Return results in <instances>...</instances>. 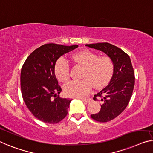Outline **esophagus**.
Masks as SVG:
<instances>
[{
  "mask_svg": "<svg viewBox=\"0 0 153 153\" xmlns=\"http://www.w3.org/2000/svg\"><path fill=\"white\" fill-rule=\"evenodd\" d=\"M82 101H84V102H90L91 101V98H89V97H88V98H80Z\"/></svg>",
  "mask_w": 153,
  "mask_h": 153,
  "instance_id": "obj_1",
  "label": "esophagus"
}]
</instances>
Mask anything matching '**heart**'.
Returning a JSON list of instances; mask_svg holds the SVG:
<instances>
[{
  "label": "heart",
  "instance_id": "heart-1",
  "mask_svg": "<svg viewBox=\"0 0 153 153\" xmlns=\"http://www.w3.org/2000/svg\"><path fill=\"white\" fill-rule=\"evenodd\" d=\"M72 60L84 67L79 81H71L64 86V92L68 97H83L90 93L93 85L100 88L105 86L113 77L115 64L110 56H100L89 50H83L72 56ZM55 74L62 82L69 80L70 65L65 58H60L55 65Z\"/></svg>",
  "mask_w": 153,
  "mask_h": 153
}]
</instances>
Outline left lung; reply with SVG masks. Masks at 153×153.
Segmentation results:
<instances>
[{
  "instance_id": "1",
  "label": "left lung",
  "mask_w": 153,
  "mask_h": 153,
  "mask_svg": "<svg viewBox=\"0 0 153 153\" xmlns=\"http://www.w3.org/2000/svg\"><path fill=\"white\" fill-rule=\"evenodd\" d=\"M100 50L113 59L115 69L113 77L105 88L94 95L93 100L102 102L97 113L91 115L97 122H106L122 113L128 104L135 85V74L128 55L119 47L108 42L86 45Z\"/></svg>"
}]
</instances>
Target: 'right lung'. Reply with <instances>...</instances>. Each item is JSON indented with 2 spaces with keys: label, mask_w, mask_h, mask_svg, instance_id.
I'll return each mask as SVG.
<instances>
[{
  "label": "right lung",
  "mask_w": 153,
  "mask_h": 153,
  "mask_svg": "<svg viewBox=\"0 0 153 153\" xmlns=\"http://www.w3.org/2000/svg\"><path fill=\"white\" fill-rule=\"evenodd\" d=\"M77 47L54 43L43 45L34 50L22 65L20 73L22 98L34 117L43 122L56 124L67 115L71 100L57 95L62 88L54 68L60 56Z\"/></svg>",
  "instance_id": "1"
}]
</instances>
